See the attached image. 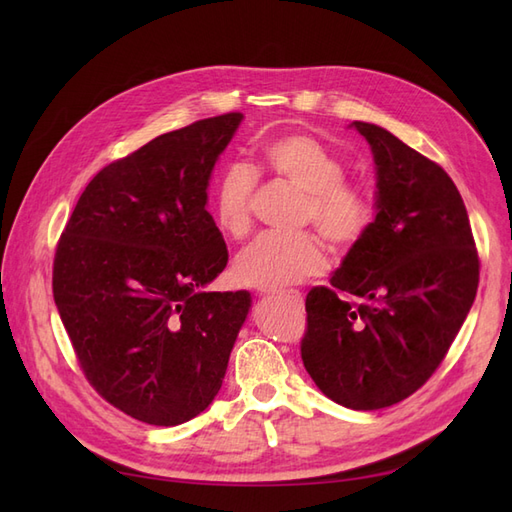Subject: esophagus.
<instances>
[{"mask_svg":"<svg viewBox=\"0 0 512 512\" xmlns=\"http://www.w3.org/2000/svg\"><path fill=\"white\" fill-rule=\"evenodd\" d=\"M273 294H275V292H273ZM280 294H284V297L290 299L294 305L303 307V294H301L299 290H286V292H280Z\"/></svg>","mask_w":512,"mask_h":512,"instance_id":"1","label":"esophagus"}]
</instances>
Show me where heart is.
Wrapping results in <instances>:
<instances>
[{"mask_svg":"<svg viewBox=\"0 0 512 512\" xmlns=\"http://www.w3.org/2000/svg\"><path fill=\"white\" fill-rule=\"evenodd\" d=\"M262 164L275 177L305 192L303 224H314L335 247L361 241L374 224V198L359 183H348L346 166L331 149L307 134H288L262 147ZM254 168L232 162L213 183L211 205L218 226L241 239L252 228ZM327 256L320 241L301 232L294 237L262 235L237 256L235 275L245 286L280 290L320 273Z\"/></svg>","mask_w":512,"mask_h":512,"instance_id":"heart-1","label":"heart"}]
</instances>
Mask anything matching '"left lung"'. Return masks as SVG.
I'll use <instances>...</instances> for the list:
<instances>
[{
  "label": "left lung",
  "instance_id": "8db88e82",
  "mask_svg": "<svg viewBox=\"0 0 512 512\" xmlns=\"http://www.w3.org/2000/svg\"><path fill=\"white\" fill-rule=\"evenodd\" d=\"M376 164V218L331 275L307 292L301 359L318 389L380 410L431 378L466 320L478 254L466 205L442 166L374 123L352 121Z\"/></svg>",
  "mask_w": 512,
  "mask_h": 512
}]
</instances>
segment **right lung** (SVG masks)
<instances>
[{"label":"right lung","mask_w":512,"mask_h":512,"mask_svg":"<svg viewBox=\"0 0 512 512\" xmlns=\"http://www.w3.org/2000/svg\"><path fill=\"white\" fill-rule=\"evenodd\" d=\"M241 121H196L104 166L59 239L53 297L76 359L136 421L173 427L203 412L252 307L247 290H205L228 262L207 188Z\"/></svg>","instance_id":"right-lung-1"}]
</instances>
